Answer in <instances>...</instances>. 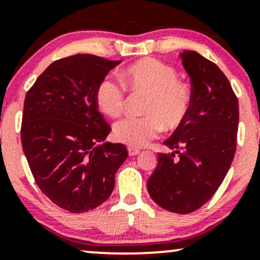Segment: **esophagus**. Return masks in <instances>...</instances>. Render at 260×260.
<instances>
[{
  "label": "esophagus",
  "instance_id": "obj_1",
  "mask_svg": "<svg viewBox=\"0 0 260 260\" xmlns=\"http://www.w3.org/2000/svg\"><path fill=\"white\" fill-rule=\"evenodd\" d=\"M127 152H129L130 156H136L140 153V150L135 149V147H127Z\"/></svg>",
  "mask_w": 260,
  "mask_h": 260
}]
</instances>
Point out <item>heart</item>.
<instances>
[{
	"label": "heart",
	"instance_id": "1",
	"mask_svg": "<svg viewBox=\"0 0 260 260\" xmlns=\"http://www.w3.org/2000/svg\"><path fill=\"white\" fill-rule=\"evenodd\" d=\"M172 67L151 58L131 64L121 72V80L133 90L147 93L141 118H124L114 124V138L131 147H142L160 135L164 127L177 129L191 110L192 95L188 86L177 80ZM95 103L99 110L110 118L122 111L125 89L107 77L96 86Z\"/></svg>",
	"mask_w": 260,
	"mask_h": 260
}]
</instances>
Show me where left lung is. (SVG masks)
<instances>
[{"instance_id":"8db88e82","label":"left lung","mask_w":260,"mask_h":260,"mask_svg":"<svg viewBox=\"0 0 260 260\" xmlns=\"http://www.w3.org/2000/svg\"><path fill=\"white\" fill-rule=\"evenodd\" d=\"M180 58L191 79V110L164 141L174 152L158 153L147 191L160 207L186 214L213 196L230 170L237 147L239 107L231 83L216 64L194 51H183ZM175 153H180L178 159Z\"/></svg>"}]
</instances>
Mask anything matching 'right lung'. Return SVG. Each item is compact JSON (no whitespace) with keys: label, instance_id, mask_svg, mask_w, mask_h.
<instances>
[{"label":"right lung","instance_id":"right-lung-1","mask_svg":"<svg viewBox=\"0 0 260 260\" xmlns=\"http://www.w3.org/2000/svg\"><path fill=\"white\" fill-rule=\"evenodd\" d=\"M121 60L75 54L53 62L27 91L21 140L33 177L58 207L82 213L108 200L126 147L105 141L111 129L96 86Z\"/></svg>","mask_w":260,"mask_h":260}]
</instances>
